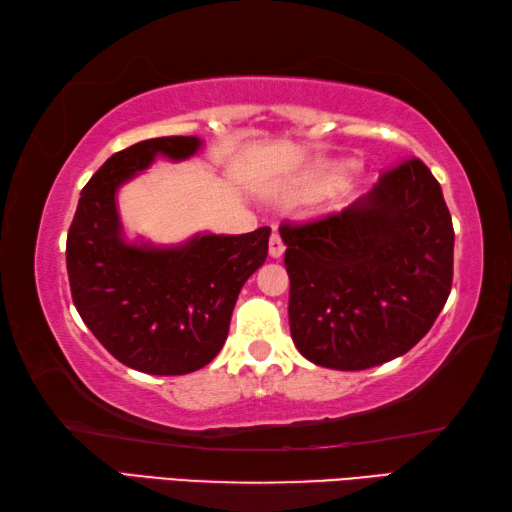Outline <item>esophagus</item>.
<instances>
[{
  "label": "esophagus",
  "mask_w": 512,
  "mask_h": 512,
  "mask_svg": "<svg viewBox=\"0 0 512 512\" xmlns=\"http://www.w3.org/2000/svg\"><path fill=\"white\" fill-rule=\"evenodd\" d=\"M268 253H271V257H275V259L284 255V241L280 235H277V232H273L271 241H268Z\"/></svg>",
  "instance_id": "esophagus-1"
}]
</instances>
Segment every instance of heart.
I'll list each match as a JSON object with an SVG mask.
<instances>
[{"label":"heart","instance_id":"heart-1","mask_svg":"<svg viewBox=\"0 0 512 512\" xmlns=\"http://www.w3.org/2000/svg\"><path fill=\"white\" fill-rule=\"evenodd\" d=\"M350 171H352L350 162H334V164H327V167H320L302 180V183L296 187V192H293V196L302 198V201L323 198L327 194H332L334 189H339L345 183V178L350 176Z\"/></svg>","mask_w":512,"mask_h":512}]
</instances>
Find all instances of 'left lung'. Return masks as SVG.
<instances>
[{
  "label": "left lung",
  "mask_w": 512,
  "mask_h": 512,
  "mask_svg": "<svg viewBox=\"0 0 512 512\" xmlns=\"http://www.w3.org/2000/svg\"><path fill=\"white\" fill-rule=\"evenodd\" d=\"M291 339L305 359L366 370L409 352L452 291L454 225L418 158L341 212L280 225Z\"/></svg>",
  "instance_id": "left-lung-1"
}]
</instances>
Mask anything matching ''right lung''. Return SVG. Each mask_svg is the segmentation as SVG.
Segmentation results:
<instances>
[{
    "label": "right lung",
    "instance_id": "add662e5",
    "mask_svg": "<svg viewBox=\"0 0 512 512\" xmlns=\"http://www.w3.org/2000/svg\"><path fill=\"white\" fill-rule=\"evenodd\" d=\"M198 137H153L103 162L83 187L67 235V275L83 323L124 366L187 375L228 339L239 291L268 255L271 228L194 235L180 246L126 241L117 189L162 155L187 160Z\"/></svg>",
    "mask_w": 512,
    "mask_h": 512
}]
</instances>
